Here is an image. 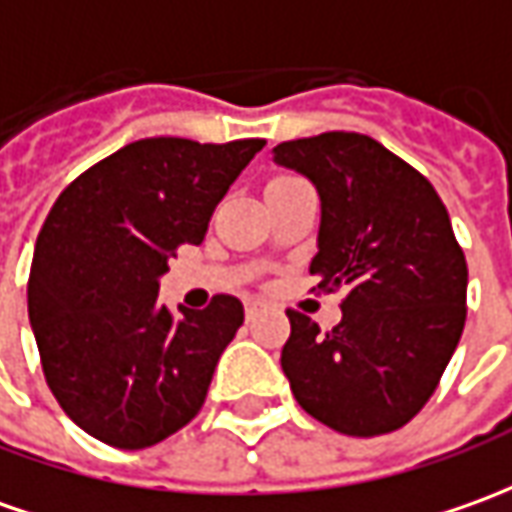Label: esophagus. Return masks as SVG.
Segmentation results:
<instances>
[{"instance_id":"34e87169","label":"esophagus","mask_w":512,"mask_h":512,"mask_svg":"<svg viewBox=\"0 0 512 512\" xmlns=\"http://www.w3.org/2000/svg\"><path fill=\"white\" fill-rule=\"evenodd\" d=\"M257 314H260V302H246V319L252 322Z\"/></svg>"}]
</instances>
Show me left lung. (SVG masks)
Wrapping results in <instances>:
<instances>
[{"mask_svg": "<svg viewBox=\"0 0 512 512\" xmlns=\"http://www.w3.org/2000/svg\"><path fill=\"white\" fill-rule=\"evenodd\" d=\"M274 162L319 193V288H347L328 333L288 311L280 364L291 392L342 434L401 429L437 389L465 328L468 266L446 207L426 176L353 131L280 142Z\"/></svg>", "mask_w": 512, "mask_h": 512, "instance_id": "1", "label": "left lung"}]
</instances>
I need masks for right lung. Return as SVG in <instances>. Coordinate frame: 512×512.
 I'll return each instance as SVG.
<instances>
[{"label": "right lung", "mask_w": 512, "mask_h": 512, "mask_svg": "<svg viewBox=\"0 0 512 512\" xmlns=\"http://www.w3.org/2000/svg\"><path fill=\"white\" fill-rule=\"evenodd\" d=\"M266 139H139L81 173L38 232L27 314L44 378L69 420L114 448L187 426L243 325L238 297L204 311L159 302L182 243L204 241L215 204Z\"/></svg>", "instance_id": "obj_1"}]
</instances>
